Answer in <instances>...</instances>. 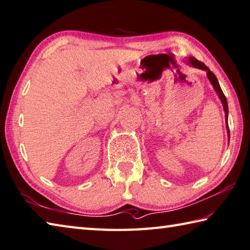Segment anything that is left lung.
Wrapping results in <instances>:
<instances>
[{"instance_id":"1","label":"left lung","mask_w":250,"mask_h":250,"mask_svg":"<svg viewBox=\"0 0 250 250\" xmlns=\"http://www.w3.org/2000/svg\"><path fill=\"white\" fill-rule=\"evenodd\" d=\"M185 62L188 63V65H190L193 66L194 68H197V69H202V70H205L207 72V77L208 79L210 81V83H211L214 91L217 92V94L219 96L220 101H221L222 105H223V109H224V112H226V124H227V131H228V138H229V125H228V116H229V106H228V101H227V97L224 96L223 92L221 90V87H220V84L218 82V79L217 77L214 76V73L212 71H210L209 68L205 65L204 62L197 61L196 58L195 57H188V60H185Z\"/></svg>"}]
</instances>
